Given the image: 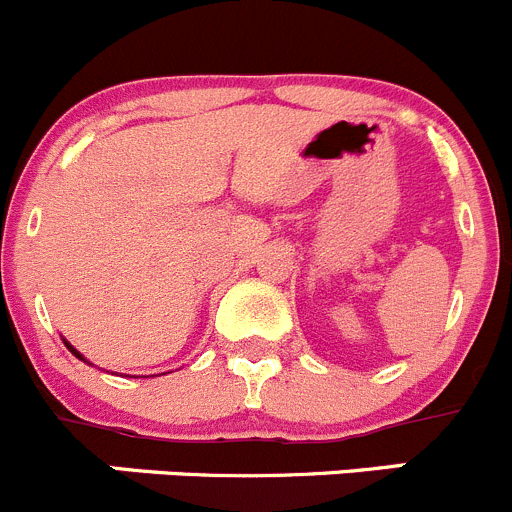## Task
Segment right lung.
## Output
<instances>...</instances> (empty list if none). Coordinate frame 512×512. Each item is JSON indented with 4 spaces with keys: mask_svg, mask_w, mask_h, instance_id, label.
Wrapping results in <instances>:
<instances>
[{
    "mask_svg": "<svg viewBox=\"0 0 512 512\" xmlns=\"http://www.w3.org/2000/svg\"><path fill=\"white\" fill-rule=\"evenodd\" d=\"M64 345H67V347H69V352H72V355H74V357H79V360H84V355H79V352H77V350H74V347H72V345H69V342H67V340H64ZM84 362H87V360H84Z\"/></svg>",
    "mask_w": 512,
    "mask_h": 512,
    "instance_id": "add662e5",
    "label": "right lung"
}]
</instances>
